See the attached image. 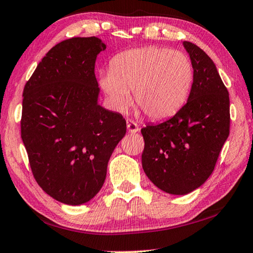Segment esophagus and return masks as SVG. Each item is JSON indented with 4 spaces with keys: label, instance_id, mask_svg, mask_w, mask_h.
Segmentation results:
<instances>
[{
    "label": "esophagus",
    "instance_id": "esophagus-1",
    "mask_svg": "<svg viewBox=\"0 0 253 253\" xmlns=\"http://www.w3.org/2000/svg\"><path fill=\"white\" fill-rule=\"evenodd\" d=\"M127 129H128V131H129V133H137V131L139 130V128H138V125L137 124H136L134 120H131V119H127Z\"/></svg>",
    "mask_w": 253,
    "mask_h": 253
}]
</instances>
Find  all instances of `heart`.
Wrapping results in <instances>:
<instances>
[{
  "label": "heart",
  "mask_w": 253,
  "mask_h": 253,
  "mask_svg": "<svg viewBox=\"0 0 253 253\" xmlns=\"http://www.w3.org/2000/svg\"><path fill=\"white\" fill-rule=\"evenodd\" d=\"M192 79V64L186 54L147 46L115 56L100 84L118 110L129 106L133 91L136 106L148 118L159 120L171 117L183 106Z\"/></svg>",
  "instance_id": "heart-1"
}]
</instances>
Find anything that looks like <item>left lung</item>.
<instances>
[{"instance_id": "1", "label": "left lung", "mask_w": 253, "mask_h": 253, "mask_svg": "<svg viewBox=\"0 0 253 253\" xmlns=\"http://www.w3.org/2000/svg\"><path fill=\"white\" fill-rule=\"evenodd\" d=\"M194 69L188 101L173 117L141 129L143 170L160 189L186 195L210 178L230 134V98L214 62L183 42Z\"/></svg>"}]
</instances>
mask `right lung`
<instances>
[{"mask_svg": "<svg viewBox=\"0 0 253 253\" xmlns=\"http://www.w3.org/2000/svg\"><path fill=\"white\" fill-rule=\"evenodd\" d=\"M97 37L63 40L48 51L23 89L21 138L34 178L54 199L81 205L101 189L126 120L98 105Z\"/></svg>", "mask_w": 253, "mask_h": 253, "instance_id": "right-lung-1", "label": "right lung"}]
</instances>
